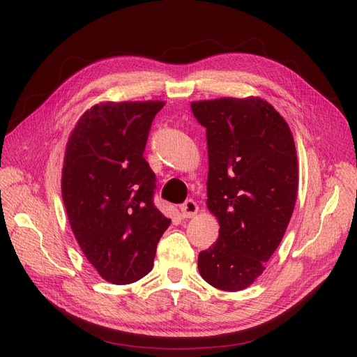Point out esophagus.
<instances>
[{"label": "esophagus", "instance_id": "esophagus-1", "mask_svg": "<svg viewBox=\"0 0 357 357\" xmlns=\"http://www.w3.org/2000/svg\"><path fill=\"white\" fill-rule=\"evenodd\" d=\"M179 209H181L182 218H192V216L197 215V212H199V204L195 203L194 200H187L185 203H182L179 206Z\"/></svg>", "mask_w": 357, "mask_h": 357}]
</instances>
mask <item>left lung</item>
<instances>
[{"mask_svg": "<svg viewBox=\"0 0 357 357\" xmlns=\"http://www.w3.org/2000/svg\"><path fill=\"white\" fill-rule=\"evenodd\" d=\"M206 128L208 209L220 222L199 254L202 278L221 291L246 289L266 270L284 236L298 192V158L289 126L261 98L191 102Z\"/></svg>", "mask_w": 357, "mask_h": 357, "instance_id": "obj_1", "label": "left lung"}]
</instances>
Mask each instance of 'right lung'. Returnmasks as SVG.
Segmentation results:
<instances>
[{
	"label": "right lung",
	"instance_id": "1",
	"mask_svg": "<svg viewBox=\"0 0 357 357\" xmlns=\"http://www.w3.org/2000/svg\"><path fill=\"white\" fill-rule=\"evenodd\" d=\"M163 100L100 102L77 121L62 169V199L73 233L100 278L137 282L153 270L170 220L153 195L155 175L144 158Z\"/></svg>",
	"mask_w": 357,
	"mask_h": 357
}]
</instances>
